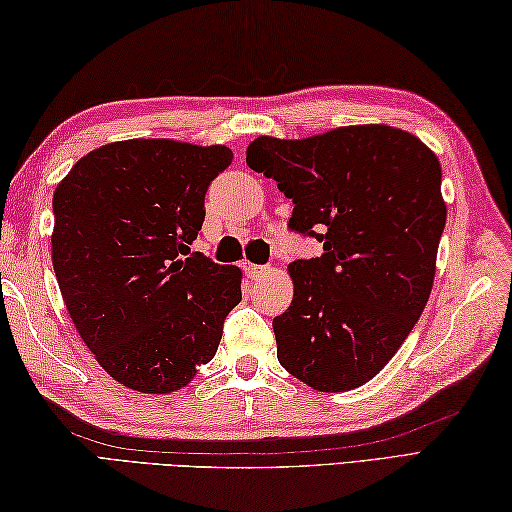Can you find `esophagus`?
<instances>
[{"label":"esophagus","instance_id":"esophagus-1","mask_svg":"<svg viewBox=\"0 0 512 512\" xmlns=\"http://www.w3.org/2000/svg\"><path fill=\"white\" fill-rule=\"evenodd\" d=\"M244 270H246V275L250 279H262V277H266L270 273V266H257V264L244 262Z\"/></svg>","mask_w":512,"mask_h":512}]
</instances>
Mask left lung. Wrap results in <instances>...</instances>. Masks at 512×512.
Here are the masks:
<instances>
[{
	"label": "left lung",
	"instance_id": "obj_1",
	"mask_svg": "<svg viewBox=\"0 0 512 512\" xmlns=\"http://www.w3.org/2000/svg\"><path fill=\"white\" fill-rule=\"evenodd\" d=\"M246 162L295 204L292 231L323 244L321 257L288 266L295 295L273 321L279 363L317 391L365 385L431 295L447 222L436 154L402 129L350 125L259 136Z\"/></svg>",
	"mask_w": 512,
	"mask_h": 512
}]
</instances>
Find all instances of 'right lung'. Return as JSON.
<instances>
[{
    "label": "right lung",
    "instance_id": "obj_1",
    "mask_svg": "<svg viewBox=\"0 0 512 512\" xmlns=\"http://www.w3.org/2000/svg\"><path fill=\"white\" fill-rule=\"evenodd\" d=\"M224 145L134 138L90 151L54 191L52 266L96 361L143 394L191 383L242 301V270L191 253Z\"/></svg>",
    "mask_w": 512,
    "mask_h": 512
}]
</instances>
